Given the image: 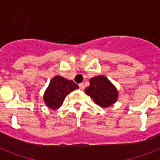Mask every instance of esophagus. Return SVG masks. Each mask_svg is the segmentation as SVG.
<instances>
[{"label":"esophagus","mask_w":160,"mask_h":160,"mask_svg":"<svg viewBox=\"0 0 160 160\" xmlns=\"http://www.w3.org/2000/svg\"><path fill=\"white\" fill-rule=\"evenodd\" d=\"M79 86H80V90H84V88H85V85H84L83 83H80V85H79Z\"/></svg>","instance_id":"1"}]
</instances>
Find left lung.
Listing matches in <instances>:
<instances>
[{
  "mask_svg": "<svg viewBox=\"0 0 160 160\" xmlns=\"http://www.w3.org/2000/svg\"><path fill=\"white\" fill-rule=\"evenodd\" d=\"M86 95H90L98 105L106 108L116 102L118 91L105 76L98 75L90 80V86L85 89Z\"/></svg>",
  "mask_w": 160,
  "mask_h": 160,
  "instance_id": "obj_1",
  "label": "left lung"
}]
</instances>
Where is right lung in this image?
<instances>
[{
  "label": "right lung",
  "mask_w": 160,
  "mask_h": 160,
  "mask_svg": "<svg viewBox=\"0 0 160 160\" xmlns=\"http://www.w3.org/2000/svg\"><path fill=\"white\" fill-rule=\"evenodd\" d=\"M78 88V85L73 80H68L62 76L56 75L51 80L45 91L44 101L50 109H56L62 105L66 95Z\"/></svg>",
  "instance_id": "obj_1"
}]
</instances>
